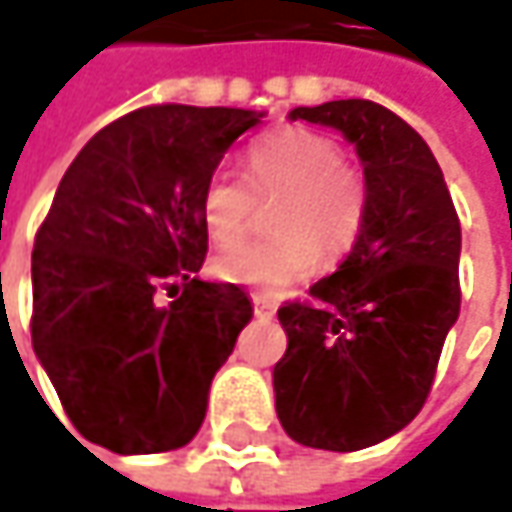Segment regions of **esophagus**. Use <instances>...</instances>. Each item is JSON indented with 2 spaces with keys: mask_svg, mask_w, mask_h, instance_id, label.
<instances>
[{
  "mask_svg": "<svg viewBox=\"0 0 512 512\" xmlns=\"http://www.w3.org/2000/svg\"><path fill=\"white\" fill-rule=\"evenodd\" d=\"M252 302H255V316H260V319H272V316H275V304L269 302V299L255 296Z\"/></svg>",
  "mask_w": 512,
  "mask_h": 512,
  "instance_id": "obj_1",
  "label": "esophagus"
}]
</instances>
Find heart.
Wrapping results in <instances>:
<instances>
[{
	"instance_id": "obj_1",
	"label": "heart",
	"mask_w": 512,
	"mask_h": 512,
	"mask_svg": "<svg viewBox=\"0 0 512 512\" xmlns=\"http://www.w3.org/2000/svg\"><path fill=\"white\" fill-rule=\"evenodd\" d=\"M246 180L249 185L228 169H216L199 202L210 240L231 246L213 260L225 281L269 293L284 290L310 278L319 257L337 260L354 246L366 213V184L328 134L302 125L269 131L246 152ZM257 198L282 199L273 214L279 237L241 244Z\"/></svg>"
}]
</instances>
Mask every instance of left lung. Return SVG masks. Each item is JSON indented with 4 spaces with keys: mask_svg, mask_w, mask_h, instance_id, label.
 Masks as SVG:
<instances>
[{
    "mask_svg": "<svg viewBox=\"0 0 512 512\" xmlns=\"http://www.w3.org/2000/svg\"><path fill=\"white\" fill-rule=\"evenodd\" d=\"M340 128L363 161L366 213L354 249L310 299L278 307L287 351L275 410L302 445L360 451L401 431L428 401L460 313V219L428 143L369 99L296 108Z\"/></svg>",
    "mask_w": 512,
    "mask_h": 512,
    "instance_id": "left-lung-1",
    "label": "left lung"
}]
</instances>
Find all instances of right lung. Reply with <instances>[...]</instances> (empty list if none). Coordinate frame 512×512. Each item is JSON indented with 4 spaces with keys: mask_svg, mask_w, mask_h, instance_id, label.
Segmentation results:
<instances>
[{
    "mask_svg": "<svg viewBox=\"0 0 512 512\" xmlns=\"http://www.w3.org/2000/svg\"><path fill=\"white\" fill-rule=\"evenodd\" d=\"M257 122L240 108L146 105L93 134L64 172L31 252V343L84 440L158 454L202 428L252 302L196 278L208 255L199 202Z\"/></svg>",
    "mask_w": 512,
    "mask_h": 512,
    "instance_id": "right-lung-1",
    "label": "right lung"
}]
</instances>
